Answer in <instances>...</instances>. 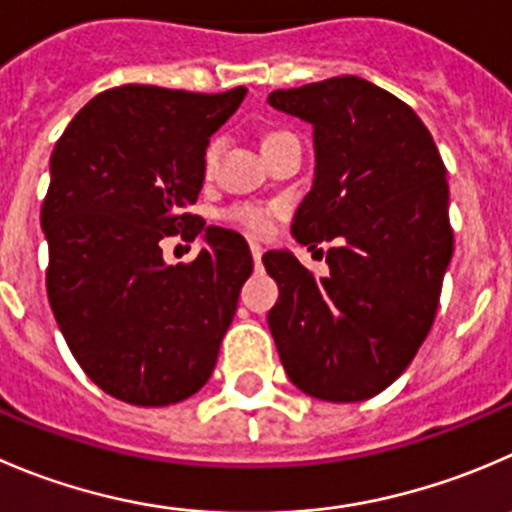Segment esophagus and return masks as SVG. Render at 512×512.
Here are the masks:
<instances>
[{"instance_id":"34e87169","label":"esophagus","mask_w":512,"mask_h":512,"mask_svg":"<svg viewBox=\"0 0 512 512\" xmlns=\"http://www.w3.org/2000/svg\"><path fill=\"white\" fill-rule=\"evenodd\" d=\"M250 252H252V260H255V267L260 270L262 265V247L257 242H250Z\"/></svg>"}]
</instances>
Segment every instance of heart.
Here are the masks:
<instances>
[{
  "instance_id": "heart-1",
  "label": "heart",
  "mask_w": 512,
  "mask_h": 512,
  "mask_svg": "<svg viewBox=\"0 0 512 512\" xmlns=\"http://www.w3.org/2000/svg\"><path fill=\"white\" fill-rule=\"evenodd\" d=\"M277 135H282V132H270V135L265 137V142L272 140V137H277ZM220 152H222V140L220 137H212V140L207 142L205 152H202V172H205V175H212ZM227 220L235 222V225H240V227H245L247 232L262 235V232L267 230V225H270V210L262 205H252V202H240V205H232L230 210H227Z\"/></svg>"
}]
</instances>
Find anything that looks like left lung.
I'll use <instances>...</instances> for the list:
<instances>
[{
    "label": "left lung",
    "mask_w": 512,
    "mask_h": 512,
    "mask_svg": "<svg viewBox=\"0 0 512 512\" xmlns=\"http://www.w3.org/2000/svg\"><path fill=\"white\" fill-rule=\"evenodd\" d=\"M267 102L315 127V182L292 235L335 240L320 280L292 252H265L280 287L270 332L302 393L367 400L403 375L438 312L453 257L445 165L418 114L362 77L275 89Z\"/></svg>",
    "instance_id": "obj_1"
}]
</instances>
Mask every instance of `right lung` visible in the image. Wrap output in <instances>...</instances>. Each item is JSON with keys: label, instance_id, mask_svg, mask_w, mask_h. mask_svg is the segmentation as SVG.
Instances as JSON below:
<instances>
[{"label": "right lung", "instance_id": "1", "mask_svg": "<svg viewBox=\"0 0 512 512\" xmlns=\"http://www.w3.org/2000/svg\"><path fill=\"white\" fill-rule=\"evenodd\" d=\"M245 94L124 84L89 99L54 145L42 205L49 305L79 367L124 403L175 405L215 370L252 255L242 235L187 210L202 152ZM200 231L206 250L167 266L159 242Z\"/></svg>", "mask_w": 512, "mask_h": 512}]
</instances>
